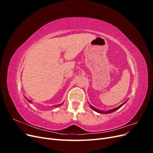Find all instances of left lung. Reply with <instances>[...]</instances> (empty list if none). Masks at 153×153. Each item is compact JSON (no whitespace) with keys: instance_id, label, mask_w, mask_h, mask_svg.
Returning <instances> with one entry per match:
<instances>
[{"instance_id":"8db88e82","label":"left lung","mask_w":153,"mask_h":153,"mask_svg":"<svg viewBox=\"0 0 153 153\" xmlns=\"http://www.w3.org/2000/svg\"><path fill=\"white\" fill-rule=\"evenodd\" d=\"M126 101H125L124 103H123L122 105H120L119 106H118L117 108H114V109H112V110H108V111H102V110H98V109H96V108H95L94 106H91V105H90V106H91V108L92 109V110H94V111H96V112H98V113H100V114H110V113H112V112H115V111H116L117 110H118V109H119L121 107V106L123 105H124L125 103H126Z\"/></svg>"}]
</instances>
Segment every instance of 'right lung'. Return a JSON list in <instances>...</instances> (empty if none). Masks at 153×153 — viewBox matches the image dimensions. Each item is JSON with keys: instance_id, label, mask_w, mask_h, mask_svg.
Returning a JSON list of instances; mask_svg holds the SVG:
<instances>
[{"instance_id": "add662e5", "label": "right lung", "mask_w": 153, "mask_h": 153, "mask_svg": "<svg viewBox=\"0 0 153 153\" xmlns=\"http://www.w3.org/2000/svg\"><path fill=\"white\" fill-rule=\"evenodd\" d=\"M26 99H27V98H26ZM27 101H29V102H31V101H30V100H28V99H27ZM62 104H63V103H62V104H59V105H57L56 106H60V105H62Z\"/></svg>"}]
</instances>
